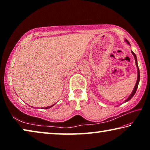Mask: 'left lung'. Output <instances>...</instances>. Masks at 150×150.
Instances as JSON below:
<instances>
[{
    "instance_id": "left-lung-1",
    "label": "left lung",
    "mask_w": 150,
    "mask_h": 150,
    "mask_svg": "<svg viewBox=\"0 0 150 150\" xmlns=\"http://www.w3.org/2000/svg\"><path fill=\"white\" fill-rule=\"evenodd\" d=\"M125 42H126L127 43V44H128V45H130V43H129V42H128V40H127L126 39H125ZM132 55H134V59H135L136 65V67H137V71H138V77H137V81H136V85H135V86H134V89H133V91H132V93L130 94V95L125 100H124V102L123 103L128 102V101L130 100L131 99V98L133 97L134 95H135V93H136V91H137V88H138V84H139V79H140V75H139V67H138V61H137L136 55V54H134V53L132 52Z\"/></svg>"
}]
</instances>
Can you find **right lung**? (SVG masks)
I'll return each instance as SVG.
<instances>
[{
	"instance_id": "obj_1",
	"label": "right lung",
	"mask_w": 150,
	"mask_h": 150,
	"mask_svg": "<svg viewBox=\"0 0 150 150\" xmlns=\"http://www.w3.org/2000/svg\"><path fill=\"white\" fill-rule=\"evenodd\" d=\"M55 105V104H54V105H51V106H47V107H44V108H44V109H48V108H52L53 106H54Z\"/></svg>"
}]
</instances>
